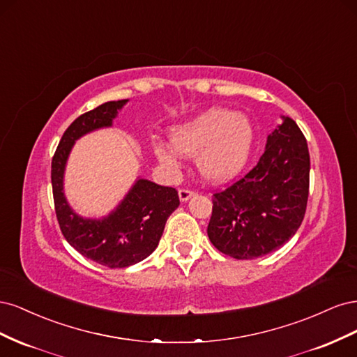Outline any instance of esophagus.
Returning <instances> with one entry per match:
<instances>
[{
	"label": "esophagus",
	"mask_w": 357,
	"mask_h": 357,
	"mask_svg": "<svg viewBox=\"0 0 357 357\" xmlns=\"http://www.w3.org/2000/svg\"><path fill=\"white\" fill-rule=\"evenodd\" d=\"M193 195H195V192L190 190V189H180L178 190V198L181 202H186L188 199H190Z\"/></svg>",
	"instance_id": "esophagus-1"
}]
</instances>
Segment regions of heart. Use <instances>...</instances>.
<instances>
[{"label": "heart", "mask_w": 357, "mask_h": 357, "mask_svg": "<svg viewBox=\"0 0 357 357\" xmlns=\"http://www.w3.org/2000/svg\"><path fill=\"white\" fill-rule=\"evenodd\" d=\"M255 137V126L247 114L214 107L172 128L169 139L174 149L156 143L153 153L169 169L178 168L177 153L197 158V167L205 180L223 183L244 169Z\"/></svg>", "instance_id": "obj_1"}]
</instances>
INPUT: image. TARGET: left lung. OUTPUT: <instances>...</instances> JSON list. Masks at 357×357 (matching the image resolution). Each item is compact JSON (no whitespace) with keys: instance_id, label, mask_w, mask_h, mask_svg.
Returning <instances> with one entry per match:
<instances>
[{"instance_id":"8db88e82","label":"left lung","mask_w":357,"mask_h":357,"mask_svg":"<svg viewBox=\"0 0 357 357\" xmlns=\"http://www.w3.org/2000/svg\"><path fill=\"white\" fill-rule=\"evenodd\" d=\"M308 188L307 139L294 119L283 116V123L268 135L256 167L213 195L210 241L235 259L274 252L304 220Z\"/></svg>"}]
</instances>
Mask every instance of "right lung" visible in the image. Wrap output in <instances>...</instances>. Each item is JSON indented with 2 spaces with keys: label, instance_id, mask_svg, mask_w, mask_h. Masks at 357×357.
Listing matches in <instances>:
<instances>
[{
  "label": "right lung",
  "instance_id": "1",
  "mask_svg": "<svg viewBox=\"0 0 357 357\" xmlns=\"http://www.w3.org/2000/svg\"><path fill=\"white\" fill-rule=\"evenodd\" d=\"M128 100L104 102L79 116L63 132L52 159V189L59 228L80 255L109 266L126 268L152 255L167 219L178 204L174 188L138 178L116 210L102 219H84L74 213L63 195V171L75 139L95 129L112 126Z\"/></svg>",
  "mask_w": 357,
  "mask_h": 357
}]
</instances>
